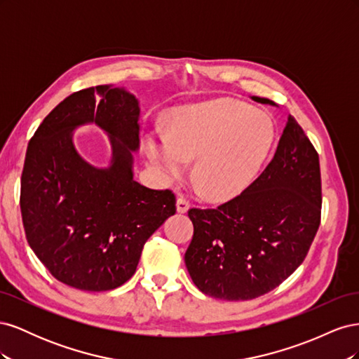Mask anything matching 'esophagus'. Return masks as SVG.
<instances>
[{
  "label": "esophagus",
  "instance_id": "obj_1",
  "mask_svg": "<svg viewBox=\"0 0 359 359\" xmlns=\"http://www.w3.org/2000/svg\"><path fill=\"white\" fill-rule=\"evenodd\" d=\"M189 208H190V202H189L186 198L180 196V198L177 199V211H178L180 214H184V212L189 211Z\"/></svg>",
  "mask_w": 359,
  "mask_h": 359
}]
</instances>
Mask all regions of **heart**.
I'll list each match as a JSON object with an SVG mask.
<instances>
[{"label": "heart", "instance_id": "1", "mask_svg": "<svg viewBox=\"0 0 359 359\" xmlns=\"http://www.w3.org/2000/svg\"><path fill=\"white\" fill-rule=\"evenodd\" d=\"M274 140V126L264 112L215 99L180 107L169 137H151L148 156L169 181L186 177L194 160V178L211 199L243 193L262 168Z\"/></svg>", "mask_w": 359, "mask_h": 359}]
</instances>
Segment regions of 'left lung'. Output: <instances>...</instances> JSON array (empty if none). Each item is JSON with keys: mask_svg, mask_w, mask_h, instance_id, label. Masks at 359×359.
<instances>
[{"mask_svg": "<svg viewBox=\"0 0 359 359\" xmlns=\"http://www.w3.org/2000/svg\"><path fill=\"white\" fill-rule=\"evenodd\" d=\"M320 208L319 156L289 115L273 160L241 194L215 210H189L194 232L184 260L193 283L226 301L265 295L304 262Z\"/></svg>", "mask_w": 359, "mask_h": 359, "instance_id": "8db88e82", "label": "left lung"}]
</instances>
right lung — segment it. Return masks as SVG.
Masks as SVG:
<instances>
[{
    "label": "right lung",
    "mask_w": 359,
    "mask_h": 359,
    "mask_svg": "<svg viewBox=\"0 0 359 359\" xmlns=\"http://www.w3.org/2000/svg\"><path fill=\"white\" fill-rule=\"evenodd\" d=\"M139 112L124 88L91 86L64 99L29 140L20 178L27 241L64 285L91 292L124 285L148 238L177 212L170 190L133 180ZM88 122L110 135L109 168L91 167L72 145V130Z\"/></svg>",
    "instance_id": "right-lung-1"
}]
</instances>
